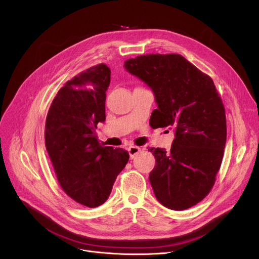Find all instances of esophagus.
Masks as SVG:
<instances>
[{
	"mask_svg": "<svg viewBox=\"0 0 259 259\" xmlns=\"http://www.w3.org/2000/svg\"><path fill=\"white\" fill-rule=\"evenodd\" d=\"M140 151H141V148L137 147V146H130L128 148V153H129V156H130L131 159L134 158L135 155H137Z\"/></svg>",
	"mask_w": 259,
	"mask_h": 259,
	"instance_id": "obj_1",
	"label": "esophagus"
}]
</instances>
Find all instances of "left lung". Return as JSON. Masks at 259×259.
Segmentation results:
<instances>
[{"label": "left lung", "mask_w": 259, "mask_h": 259, "mask_svg": "<svg viewBox=\"0 0 259 259\" xmlns=\"http://www.w3.org/2000/svg\"><path fill=\"white\" fill-rule=\"evenodd\" d=\"M124 67L152 90L155 128L175 130L170 151L149 149L156 199L178 211L196 205L214 185L227 141L225 108L212 78L180 54H147Z\"/></svg>", "instance_id": "obj_1"}]
</instances>
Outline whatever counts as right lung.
Segmentation results:
<instances>
[{"instance_id": "right-lung-1", "label": "right lung", "mask_w": 259, "mask_h": 259, "mask_svg": "<svg viewBox=\"0 0 259 259\" xmlns=\"http://www.w3.org/2000/svg\"><path fill=\"white\" fill-rule=\"evenodd\" d=\"M111 71L105 64L68 80L52 101L46 118L45 144L61 187L80 205L95 208L111 193L129 154L103 147L95 129L106 119V90Z\"/></svg>"}]
</instances>
